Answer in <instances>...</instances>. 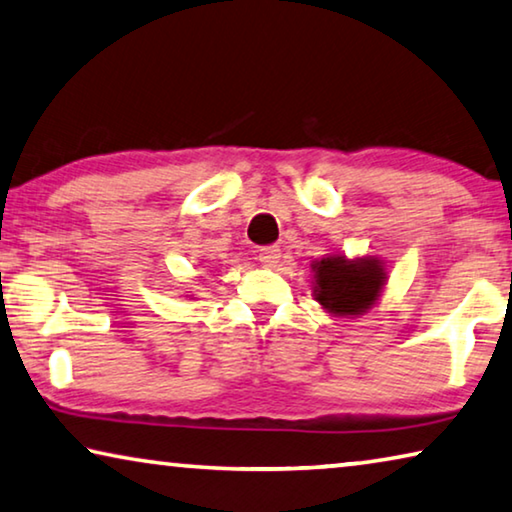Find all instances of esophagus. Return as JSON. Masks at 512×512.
Masks as SVG:
<instances>
[{"label":"esophagus","instance_id":"1","mask_svg":"<svg viewBox=\"0 0 512 512\" xmlns=\"http://www.w3.org/2000/svg\"><path fill=\"white\" fill-rule=\"evenodd\" d=\"M257 259H259V264L266 266V269H276L278 262H280V248H276V246L262 248V250H259Z\"/></svg>","mask_w":512,"mask_h":512}]
</instances>
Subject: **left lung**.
Returning a JSON list of instances; mask_svg holds the SVG:
<instances>
[{
	"instance_id": "8db88e82",
	"label": "left lung",
	"mask_w": 512,
	"mask_h": 512,
	"mask_svg": "<svg viewBox=\"0 0 512 512\" xmlns=\"http://www.w3.org/2000/svg\"><path fill=\"white\" fill-rule=\"evenodd\" d=\"M312 296L333 317H358L379 303L388 273L384 259L363 255L349 259L331 253L312 262Z\"/></svg>"
}]
</instances>
